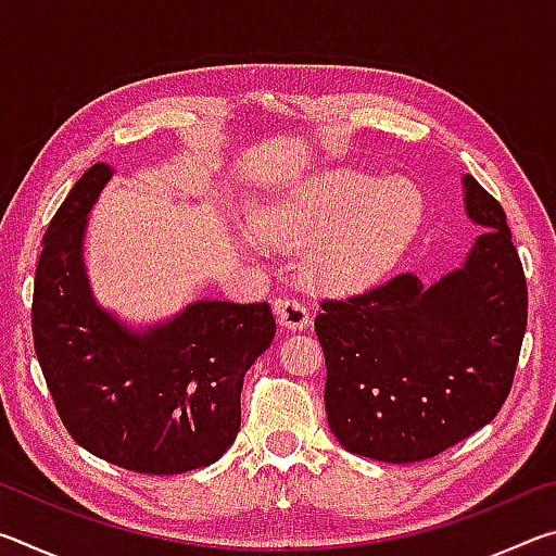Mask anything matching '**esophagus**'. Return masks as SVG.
Wrapping results in <instances>:
<instances>
[{
	"label": "esophagus",
	"mask_w": 556,
	"mask_h": 556,
	"mask_svg": "<svg viewBox=\"0 0 556 556\" xmlns=\"http://www.w3.org/2000/svg\"><path fill=\"white\" fill-rule=\"evenodd\" d=\"M275 314L279 326L291 328V331H301L312 324V314H308L306 301H301L296 296H285L275 301Z\"/></svg>",
	"instance_id": "1"
}]
</instances>
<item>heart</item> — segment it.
Wrapping results in <instances>:
<instances>
[{
    "label": "heart",
    "mask_w": 556,
    "mask_h": 556,
    "mask_svg": "<svg viewBox=\"0 0 556 556\" xmlns=\"http://www.w3.org/2000/svg\"><path fill=\"white\" fill-rule=\"evenodd\" d=\"M419 223L421 199L412 186L338 172L267 203L252 218V232L279 248L314 244L316 277L336 289H361L397 262Z\"/></svg>",
    "instance_id": "obj_1"
}]
</instances>
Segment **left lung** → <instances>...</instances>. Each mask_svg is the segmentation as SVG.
<instances>
[{"mask_svg": "<svg viewBox=\"0 0 556 556\" xmlns=\"http://www.w3.org/2000/svg\"><path fill=\"white\" fill-rule=\"evenodd\" d=\"M466 211L485 232L466 265L425 287L400 271L321 299L326 417L357 456L414 464L473 434L510 394L527 328V281L505 211L473 176Z\"/></svg>", "mask_w": 556, "mask_h": 556, "instance_id": "left-lung-1", "label": "left lung"}]
</instances>
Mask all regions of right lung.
Returning a JSON list of instances; mask_svg holds the SVG:
<instances>
[{
    "label": "right lung",
    "mask_w": 556,
    "mask_h": 556,
    "mask_svg": "<svg viewBox=\"0 0 556 556\" xmlns=\"http://www.w3.org/2000/svg\"><path fill=\"white\" fill-rule=\"evenodd\" d=\"M110 176L108 164H92L46 228L31 301L36 357L83 448L137 473H186L235 441L242 378L277 324L267 301H199L144 336L100 312L80 248Z\"/></svg>",
    "instance_id": "add662e5"
}]
</instances>
